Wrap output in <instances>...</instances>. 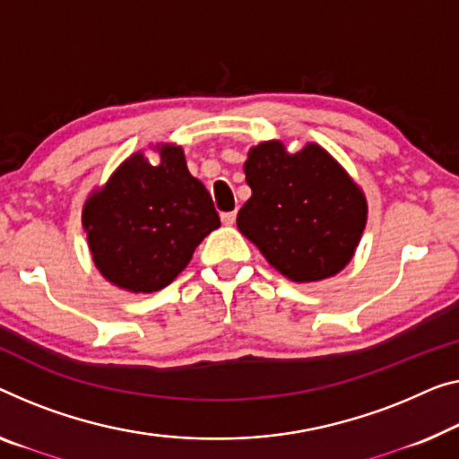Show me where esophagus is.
Masks as SVG:
<instances>
[{
    "label": "esophagus",
    "mask_w": 459,
    "mask_h": 459,
    "mask_svg": "<svg viewBox=\"0 0 459 459\" xmlns=\"http://www.w3.org/2000/svg\"><path fill=\"white\" fill-rule=\"evenodd\" d=\"M221 221H222V224H227V227H232L237 221V212H222Z\"/></svg>",
    "instance_id": "esophagus-1"
}]
</instances>
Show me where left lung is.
<instances>
[{
	"label": "left lung",
	"mask_w": 459,
	"mask_h": 459,
	"mask_svg": "<svg viewBox=\"0 0 459 459\" xmlns=\"http://www.w3.org/2000/svg\"><path fill=\"white\" fill-rule=\"evenodd\" d=\"M243 169L251 197L237 227L272 268L292 282L346 268L365 230L367 197L325 148L309 142L290 154L284 142H262Z\"/></svg>",
	"instance_id": "left-lung-1"
}]
</instances>
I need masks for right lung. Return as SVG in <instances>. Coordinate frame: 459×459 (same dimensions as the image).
Returning <instances> with one entry per match:
<instances>
[{
    "label": "right lung",
    "instance_id": "obj_1",
    "mask_svg": "<svg viewBox=\"0 0 459 459\" xmlns=\"http://www.w3.org/2000/svg\"><path fill=\"white\" fill-rule=\"evenodd\" d=\"M123 160L88 195L82 227L102 278L127 292H156L187 268L197 245L221 227L208 189L189 173L177 143Z\"/></svg>",
    "mask_w": 459,
    "mask_h": 459
}]
</instances>
